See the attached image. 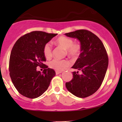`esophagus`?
<instances>
[{
  "label": "esophagus",
  "mask_w": 122,
  "mask_h": 122,
  "mask_svg": "<svg viewBox=\"0 0 122 122\" xmlns=\"http://www.w3.org/2000/svg\"><path fill=\"white\" fill-rule=\"evenodd\" d=\"M61 73H62L61 71H56V75H59V74Z\"/></svg>",
  "instance_id": "34e87169"
}]
</instances>
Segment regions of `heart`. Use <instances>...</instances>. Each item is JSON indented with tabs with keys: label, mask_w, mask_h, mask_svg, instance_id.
Returning a JSON list of instances; mask_svg holds the SVG:
<instances>
[{
	"label": "heart",
	"mask_w": 122,
	"mask_h": 122,
	"mask_svg": "<svg viewBox=\"0 0 122 122\" xmlns=\"http://www.w3.org/2000/svg\"><path fill=\"white\" fill-rule=\"evenodd\" d=\"M55 43L57 45L65 49L66 52L69 56L77 57L80 54L81 45L78 42H73L71 38L64 36L58 37L56 40ZM43 52L45 57L47 59H50L52 57V47L49 43L45 45L43 49ZM70 65L69 61L66 60H53L49 62L50 68L56 71H61L68 68Z\"/></svg>",
	"instance_id": "1"
}]
</instances>
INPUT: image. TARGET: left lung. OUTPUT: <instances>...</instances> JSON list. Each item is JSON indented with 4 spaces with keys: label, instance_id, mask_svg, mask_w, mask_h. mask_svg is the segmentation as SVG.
Wrapping results in <instances>:
<instances>
[{
    "label": "left lung",
    "instance_id": "8db88e82",
    "mask_svg": "<svg viewBox=\"0 0 122 122\" xmlns=\"http://www.w3.org/2000/svg\"><path fill=\"white\" fill-rule=\"evenodd\" d=\"M65 35L80 42L81 53L72 68L81 71V74L73 72V78L66 82V87L77 97H88L97 91L104 79L108 65L107 51L102 41L88 30H79Z\"/></svg>",
    "mask_w": 122,
    "mask_h": 122
}]
</instances>
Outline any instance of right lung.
<instances>
[{
	"label": "right lung",
	"instance_id": "1",
	"mask_svg": "<svg viewBox=\"0 0 122 122\" xmlns=\"http://www.w3.org/2000/svg\"><path fill=\"white\" fill-rule=\"evenodd\" d=\"M57 34L35 31L24 35L12 47L9 61L10 76L19 93L35 99L47 90L56 72L43 64L46 58L43 52L45 45ZM43 68L42 73L36 67Z\"/></svg>",
	"mask_w": 122,
	"mask_h": 122
}]
</instances>
